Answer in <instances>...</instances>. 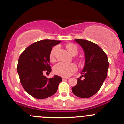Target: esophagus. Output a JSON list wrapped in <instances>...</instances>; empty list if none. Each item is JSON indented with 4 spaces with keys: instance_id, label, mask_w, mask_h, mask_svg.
<instances>
[{
    "instance_id": "1",
    "label": "esophagus",
    "mask_w": 124,
    "mask_h": 124,
    "mask_svg": "<svg viewBox=\"0 0 124 124\" xmlns=\"http://www.w3.org/2000/svg\"><path fill=\"white\" fill-rule=\"evenodd\" d=\"M69 78H65V77H62V80H67V79H68Z\"/></svg>"
}]
</instances>
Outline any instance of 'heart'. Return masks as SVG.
Here are the masks:
<instances>
[{
  "label": "heart",
  "instance_id": "b5f03b06",
  "mask_svg": "<svg viewBox=\"0 0 124 124\" xmlns=\"http://www.w3.org/2000/svg\"><path fill=\"white\" fill-rule=\"evenodd\" d=\"M66 47L69 51V53L73 55H75L78 54V49L75 44L72 43L68 44ZM58 49V46H55L51 49L49 54V60L51 62H55V54ZM78 69V67L73 63H64L59 62L55 65L54 67V72L56 75H60L61 76L68 77L75 73Z\"/></svg>",
  "mask_w": 124,
  "mask_h": 124
}]
</instances>
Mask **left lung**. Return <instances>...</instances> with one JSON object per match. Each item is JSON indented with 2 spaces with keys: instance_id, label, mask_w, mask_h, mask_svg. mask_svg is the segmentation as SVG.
Listing matches in <instances>:
<instances>
[{
  "instance_id": "1",
  "label": "left lung",
  "mask_w": 124,
  "mask_h": 124,
  "mask_svg": "<svg viewBox=\"0 0 124 124\" xmlns=\"http://www.w3.org/2000/svg\"><path fill=\"white\" fill-rule=\"evenodd\" d=\"M75 41L85 52V63L81 72L82 76L78 78V83L72 90L77 97L89 98L97 93L102 86L107 76L109 62L106 53L97 44L85 39Z\"/></svg>"
}]
</instances>
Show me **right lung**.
Instances as JSON below:
<instances>
[{
    "mask_svg": "<svg viewBox=\"0 0 124 124\" xmlns=\"http://www.w3.org/2000/svg\"><path fill=\"white\" fill-rule=\"evenodd\" d=\"M61 41L44 39L31 44L18 58L17 72L23 88L35 99H43L56 92L61 77L55 75L48 79L44 72L50 73L49 54L52 46Z\"/></svg>",
    "mask_w": 124,
    "mask_h": 124,
    "instance_id": "right-lung-1",
    "label": "right lung"
}]
</instances>
